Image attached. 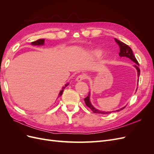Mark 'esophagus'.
I'll use <instances>...</instances> for the list:
<instances>
[{
  "mask_svg": "<svg viewBox=\"0 0 154 154\" xmlns=\"http://www.w3.org/2000/svg\"><path fill=\"white\" fill-rule=\"evenodd\" d=\"M87 78L85 74H81V75H79L76 78V80L77 82H80L83 80H84V79H85Z\"/></svg>",
  "mask_w": 154,
  "mask_h": 154,
  "instance_id": "esophagus-1",
  "label": "esophagus"
}]
</instances>
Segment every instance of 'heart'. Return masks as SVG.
<instances>
[{
  "mask_svg": "<svg viewBox=\"0 0 154 154\" xmlns=\"http://www.w3.org/2000/svg\"><path fill=\"white\" fill-rule=\"evenodd\" d=\"M92 53L93 55L95 56V57H100V56H101V51H98V50H96V51H92Z\"/></svg>",
  "mask_w": 154,
  "mask_h": 154,
  "instance_id": "1",
  "label": "heart"
}]
</instances>
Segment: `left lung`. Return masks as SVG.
I'll return each mask as SVG.
<instances>
[{
  "mask_svg": "<svg viewBox=\"0 0 154 154\" xmlns=\"http://www.w3.org/2000/svg\"><path fill=\"white\" fill-rule=\"evenodd\" d=\"M116 42L119 45V55L120 57H127L129 59H130L132 60V62H134L135 64L134 65V67H136V69H137V77L139 78V74H140V69H139L138 66H139V63L137 62V60H136V57H134V55L133 54V52H132V49L130 48L129 46L127 44H125V43L122 42H121L119 40H118V39L116 38H114ZM139 81V80H137V82ZM138 84V83H137ZM137 91V89H136ZM90 95H91V92H88V96L85 97V98L84 99V101L85 102V104L88 107V108L91 109L92 110V111L94 113H96V114H110L112 112H104V111H101V110H99L96 109V108H94V106H92V105L91 104V101H90ZM125 106L123 107V108L120 109L119 110H117L116 111L117 112H119L120 110H123V109L125 108ZM112 112H115V111H112Z\"/></svg>",
  "mask_w": 154,
  "mask_h": 154,
  "instance_id": "obj_1",
  "label": "left lung"
}]
</instances>
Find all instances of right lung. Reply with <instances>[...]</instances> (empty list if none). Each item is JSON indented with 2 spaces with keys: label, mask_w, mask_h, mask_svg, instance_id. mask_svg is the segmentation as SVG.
Listing matches in <instances>:
<instances>
[{
  "label": "right lung",
  "mask_w": 154,
  "mask_h": 154,
  "mask_svg": "<svg viewBox=\"0 0 154 154\" xmlns=\"http://www.w3.org/2000/svg\"><path fill=\"white\" fill-rule=\"evenodd\" d=\"M44 41H45V39H39V40H36V41L32 42H31V44H32V45H43L44 44ZM69 83H67V84L65 85V86H64V87H62V90L60 91V93H59V94H58V97H59L60 96H61L62 95V94H63V90H64V88H66L67 85H69Z\"/></svg>",
  "instance_id": "add662e5"
}]
</instances>
